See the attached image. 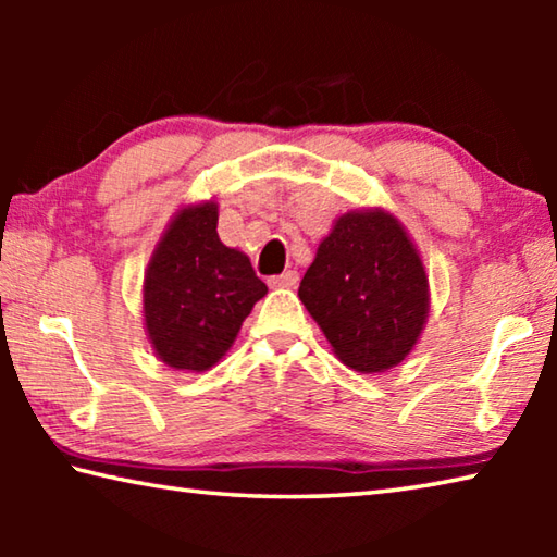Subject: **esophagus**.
<instances>
[{"label": "esophagus", "instance_id": "obj_1", "mask_svg": "<svg viewBox=\"0 0 557 557\" xmlns=\"http://www.w3.org/2000/svg\"><path fill=\"white\" fill-rule=\"evenodd\" d=\"M297 282H299L297 270H287V272H282V275L270 277L268 285L275 289H292V287H297Z\"/></svg>", "mask_w": 557, "mask_h": 557}]
</instances>
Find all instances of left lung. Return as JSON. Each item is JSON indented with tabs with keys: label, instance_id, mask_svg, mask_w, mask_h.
<instances>
[{
	"label": "left lung",
	"instance_id": "obj_1",
	"mask_svg": "<svg viewBox=\"0 0 557 557\" xmlns=\"http://www.w3.org/2000/svg\"><path fill=\"white\" fill-rule=\"evenodd\" d=\"M299 299L338 361L358 373L403 363L430 317L420 250L385 209L338 215L299 282Z\"/></svg>",
	"mask_w": 557,
	"mask_h": 557
}]
</instances>
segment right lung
<instances>
[{"label": "right lung", "instance_id": "obj_1", "mask_svg": "<svg viewBox=\"0 0 557 557\" xmlns=\"http://www.w3.org/2000/svg\"><path fill=\"white\" fill-rule=\"evenodd\" d=\"M219 203L182 206L159 238L143 282V317L157 358L203 373L228 354L268 285L219 238Z\"/></svg>", "mask_w": 557, "mask_h": 557}]
</instances>
